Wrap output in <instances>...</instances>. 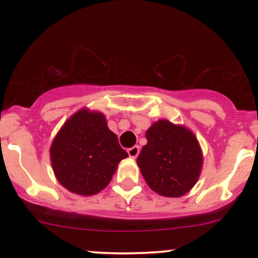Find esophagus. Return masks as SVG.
<instances>
[{
	"label": "esophagus",
	"instance_id": "1",
	"mask_svg": "<svg viewBox=\"0 0 258 258\" xmlns=\"http://www.w3.org/2000/svg\"><path fill=\"white\" fill-rule=\"evenodd\" d=\"M127 153H128L130 158L136 159L138 156V154H139V147L138 146H135V147L130 148V149L127 150Z\"/></svg>",
	"mask_w": 258,
	"mask_h": 258
}]
</instances>
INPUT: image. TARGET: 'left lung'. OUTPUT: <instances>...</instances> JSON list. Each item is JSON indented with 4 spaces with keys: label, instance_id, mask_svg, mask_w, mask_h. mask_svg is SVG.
Masks as SVG:
<instances>
[{
    "label": "left lung",
    "instance_id": "left-lung-1",
    "mask_svg": "<svg viewBox=\"0 0 258 258\" xmlns=\"http://www.w3.org/2000/svg\"><path fill=\"white\" fill-rule=\"evenodd\" d=\"M146 138L137 165L149 188L166 198L188 193L199 179L204 161L193 131L162 119L147 130Z\"/></svg>",
    "mask_w": 258,
    "mask_h": 258
}]
</instances>
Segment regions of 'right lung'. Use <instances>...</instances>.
<instances>
[{"instance_id":"add662e5","label":"right lung","mask_w":258,"mask_h":258,"mask_svg":"<svg viewBox=\"0 0 258 258\" xmlns=\"http://www.w3.org/2000/svg\"><path fill=\"white\" fill-rule=\"evenodd\" d=\"M127 156L117 136L109 130L104 114L88 108L65 121L49 148L55 178L65 189L82 197L103 190Z\"/></svg>"}]
</instances>
